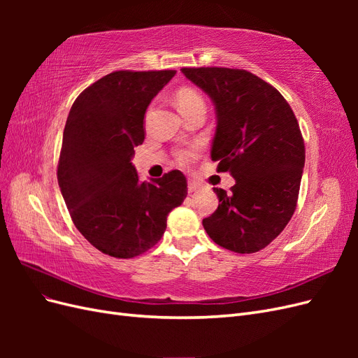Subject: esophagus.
I'll list each match as a JSON object with an SVG mask.
<instances>
[{"mask_svg": "<svg viewBox=\"0 0 358 358\" xmlns=\"http://www.w3.org/2000/svg\"><path fill=\"white\" fill-rule=\"evenodd\" d=\"M197 189H199V185H197V183L194 182V180H189V182H188V192H189V194H192V192H196Z\"/></svg>", "mask_w": 358, "mask_h": 358, "instance_id": "obj_1", "label": "esophagus"}]
</instances>
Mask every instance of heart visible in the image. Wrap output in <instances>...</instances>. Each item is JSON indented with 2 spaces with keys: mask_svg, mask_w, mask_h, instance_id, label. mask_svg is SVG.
I'll list each match as a JSON object with an SVG mask.
<instances>
[{
  "mask_svg": "<svg viewBox=\"0 0 358 358\" xmlns=\"http://www.w3.org/2000/svg\"><path fill=\"white\" fill-rule=\"evenodd\" d=\"M175 103L178 106V109L180 110V113H185L197 106H204L203 96L194 88H180L175 94ZM197 155H199L197 146H192V148L179 149L176 152V159L182 167H189L192 162L196 161Z\"/></svg>",
  "mask_w": 358,
  "mask_h": 358,
  "instance_id": "obj_1",
  "label": "heart"
}]
</instances>
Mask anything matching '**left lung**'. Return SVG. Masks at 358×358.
I'll use <instances>...</instances> for the list:
<instances>
[{"label":"left lung","instance_id":"left-lung-1","mask_svg":"<svg viewBox=\"0 0 358 358\" xmlns=\"http://www.w3.org/2000/svg\"><path fill=\"white\" fill-rule=\"evenodd\" d=\"M210 96L216 131L210 158L230 171L231 194L213 188L218 209L203 227L229 251L252 254L280 234L296 210L305 143L294 112L280 92L239 69L180 70Z\"/></svg>","mask_w":358,"mask_h":358}]
</instances>
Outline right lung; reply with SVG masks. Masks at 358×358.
<instances>
[{
    "mask_svg": "<svg viewBox=\"0 0 358 358\" xmlns=\"http://www.w3.org/2000/svg\"><path fill=\"white\" fill-rule=\"evenodd\" d=\"M176 74L113 71L73 103L62 136L58 183L71 220L103 254L133 258L158 243L169 213L185 200L187 178L171 170L140 182L134 148L145 140V113Z\"/></svg>",
    "mask_w": 358,
    "mask_h": 358,
    "instance_id": "add662e5",
    "label": "right lung"
}]
</instances>
